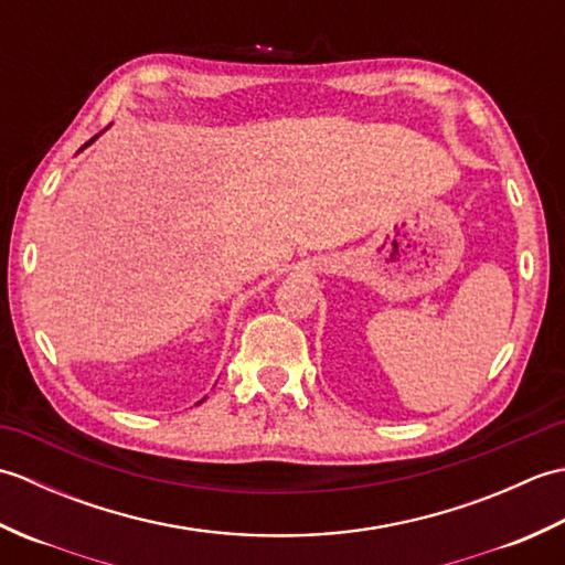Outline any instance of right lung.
<instances>
[{
    "label": "right lung",
    "instance_id": "obj_1",
    "mask_svg": "<svg viewBox=\"0 0 565 565\" xmlns=\"http://www.w3.org/2000/svg\"><path fill=\"white\" fill-rule=\"evenodd\" d=\"M92 140H94V138H92ZM92 140H89V142H92ZM89 142H87V146H89Z\"/></svg>",
    "mask_w": 565,
    "mask_h": 565
}]
</instances>
